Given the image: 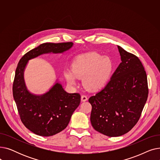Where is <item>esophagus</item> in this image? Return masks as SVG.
<instances>
[{
  "instance_id": "1",
  "label": "esophagus",
  "mask_w": 160,
  "mask_h": 160,
  "mask_svg": "<svg viewBox=\"0 0 160 160\" xmlns=\"http://www.w3.org/2000/svg\"><path fill=\"white\" fill-rule=\"evenodd\" d=\"M81 100H82V101L85 102V101H86V100H88V97H87L86 95H82V97H81Z\"/></svg>"
}]
</instances>
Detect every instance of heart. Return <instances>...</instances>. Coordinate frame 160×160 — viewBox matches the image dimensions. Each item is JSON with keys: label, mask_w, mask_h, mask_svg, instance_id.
Returning a JSON list of instances; mask_svg holds the SVG:
<instances>
[{"label": "heart", "mask_w": 160, "mask_h": 160, "mask_svg": "<svg viewBox=\"0 0 160 160\" xmlns=\"http://www.w3.org/2000/svg\"><path fill=\"white\" fill-rule=\"evenodd\" d=\"M113 66L110 58L91 52L76 57L71 64V71H65L64 75L71 85L77 83V78H83V84L86 88L98 91L107 83Z\"/></svg>", "instance_id": "b5f03b06"}]
</instances>
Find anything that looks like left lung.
<instances>
[{
  "label": "left lung",
  "instance_id": "obj_1",
  "mask_svg": "<svg viewBox=\"0 0 160 160\" xmlns=\"http://www.w3.org/2000/svg\"><path fill=\"white\" fill-rule=\"evenodd\" d=\"M117 47L121 63L104 88L89 98L92 127L109 137L121 136L132 130L148 95L147 74L140 60Z\"/></svg>",
  "mask_w": 160,
  "mask_h": 160
}]
</instances>
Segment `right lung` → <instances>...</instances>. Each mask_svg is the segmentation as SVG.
<instances>
[{
	"instance_id": "right-lung-1",
	"label": "right lung",
	"mask_w": 160,
	"mask_h": 160,
	"mask_svg": "<svg viewBox=\"0 0 160 160\" xmlns=\"http://www.w3.org/2000/svg\"><path fill=\"white\" fill-rule=\"evenodd\" d=\"M73 43H45L25 54L16 68L13 83V95L20 119L36 135L52 136L63 130L80 103L79 93H68L62 85H55L46 93L36 95L27 90L24 80V71L28 61L43 54L63 53Z\"/></svg>"
}]
</instances>
